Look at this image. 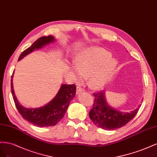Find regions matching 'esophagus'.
Returning a JSON list of instances; mask_svg holds the SVG:
<instances>
[{
	"label": "esophagus",
	"mask_w": 157,
	"mask_h": 157,
	"mask_svg": "<svg viewBox=\"0 0 157 157\" xmlns=\"http://www.w3.org/2000/svg\"><path fill=\"white\" fill-rule=\"evenodd\" d=\"M84 91V90L83 88H82L81 87H79V86H78L77 88H76V94H79L80 93H82Z\"/></svg>",
	"instance_id": "1"
}]
</instances>
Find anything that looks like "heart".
<instances>
[{
    "mask_svg": "<svg viewBox=\"0 0 157 157\" xmlns=\"http://www.w3.org/2000/svg\"><path fill=\"white\" fill-rule=\"evenodd\" d=\"M112 54L99 47L86 48L75 55V66H69L75 78L80 81L88 77L90 89L100 90L112 78L117 67V61Z\"/></svg>",
    "mask_w": 157,
    "mask_h": 157,
    "instance_id": "b5f03b06",
    "label": "heart"
}]
</instances>
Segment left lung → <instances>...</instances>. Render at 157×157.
I'll use <instances>...</instances> for the list:
<instances>
[{
  "label": "left lung",
  "mask_w": 157,
  "mask_h": 157,
  "mask_svg": "<svg viewBox=\"0 0 157 157\" xmlns=\"http://www.w3.org/2000/svg\"><path fill=\"white\" fill-rule=\"evenodd\" d=\"M94 100L89 117L98 127L105 130H115L123 127L137 114L139 108L130 112H123L110 106L106 101L105 91L93 94Z\"/></svg>",
  "instance_id": "obj_1"
}]
</instances>
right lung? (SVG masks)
<instances>
[{
    "instance_id": "add662e5",
    "label": "right lung",
    "mask_w": 157,
    "mask_h": 157,
    "mask_svg": "<svg viewBox=\"0 0 157 157\" xmlns=\"http://www.w3.org/2000/svg\"><path fill=\"white\" fill-rule=\"evenodd\" d=\"M55 41L53 36H43L38 38L31 46L21 53L18 60H21L34 50L41 49L46 45ZM11 79V90L15 104L19 113L29 122L40 127H46L57 124L61 120L67 112L70 102L75 97L76 87L75 85L62 84L55 97L42 107L37 108H27L20 104L14 93L13 87V77Z\"/></svg>"
}]
</instances>
